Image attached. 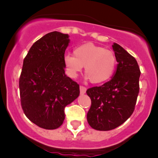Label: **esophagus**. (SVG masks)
Wrapping results in <instances>:
<instances>
[{"label": "esophagus", "instance_id": "34e87169", "mask_svg": "<svg viewBox=\"0 0 158 158\" xmlns=\"http://www.w3.org/2000/svg\"><path fill=\"white\" fill-rule=\"evenodd\" d=\"M86 90H87V88L84 86H80V92H81V94H84L86 93Z\"/></svg>", "mask_w": 158, "mask_h": 158}]
</instances>
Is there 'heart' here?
<instances>
[{"label":"heart","instance_id":"heart-1","mask_svg":"<svg viewBox=\"0 0 158 158\" xmlns=\"http://www.w3.org/2000/svg\"><path fill=\"white\" fill-rule=\"evenodd\" d=\"M64 65L71 78H75L84 67L87 78L92 84H100L111 78L116 66V58L113 52L87 43L76 47L74 55H64Z\"/></svg>","mask_w":158,"mask_h":158}]
</instances>
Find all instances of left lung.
Here are the masks:
<instances>
[{
    "instance_id": "obj_1",
    "label": "left lung",
    "mask_w": 158,
    "mask_h": 158,
    "mask_svg": "<svg viewBox=\"0 0 158 158\" xmlns=\"http://www.w3.org/2000/svg\"><path fill=\"white\" fill-rule=\"evenodd\" d=\"M113 48L118 62L113 77L87 90L91 100L87 122L99 131L114 129L123 124L134 112L139 93L141 71L137 61L118 44L113 43Z\"/></svg>"
}]
</instances>
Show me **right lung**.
Returning <instances> with one entry per match:
<instances>
[{
    "instance_id": "add662e5",
    "label": "right lung",
    "mask_w": 158,
    "mask_h": 158,
    "mask_svg": "<svg viewBox=\"0 0 158 158\" xmlns=\"http://www.w3.org/2000/svg\"><path fill=\"white\" fill-rule=\"evenodd\" d=\"M69 35L54 31L37 40L25 57L19 81L24 114L45 129L62 125L64 108L78 97L79 84L64 74Z\"/></svg>"
}]
</instances>
